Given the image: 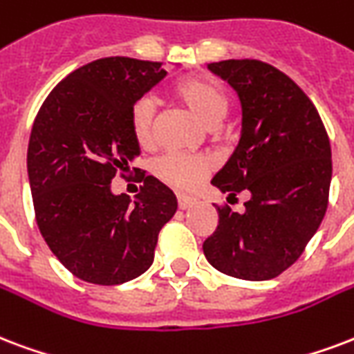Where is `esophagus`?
<instances>
[{"label": "esophagus", "instance_id": "34e87169", "mask_svg": "<svg viewBox=\"0 0 354 354\" xmlns=\"http://www.w3.org/2000/svg\"><path fill=\"white\" fill-rule=\"evenodd\" d=\"M196 204V201L193 196H185V195H178V207L180 209H189Z\"/></svg>", "mask_w": 354, "mask_h": 354}]
</instances>
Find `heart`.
I'll return each instance as SVG.
<instances>
[{"label":"heart","instance_id":"obj_1","mask_svg":"<svg viewBox=\"0 0 354 354\" xmlns=\"http://www.w3.org/2000/svg\"><path fill=\"white\" fill-rule=\"evenodd\" d=\"M174 98L187 107L201 122L213 128L225 120L230 109V96L219 83L204 77H185L174 85ZM153 104L150 98L137 100L129 111V129L141 145L148 148L153 145ZM215 167L209 156L167 152L153 163V174L167 185L176 189H193L204 180L207 172Z\"/></svg>","mask_w":354,"mask_h":354}]
</instances>
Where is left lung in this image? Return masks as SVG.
Masks as SVG:
<instances>
[{"label":"left lung","instance_id":"left-lung-1","mask_svg":"<svg viewBox=\"0 0 354 354\" xmlns=\"http://www.w3.org/2000/svg\"><path fill=\"white\" fill-rule=\"evenodd\" d=\"M241 102V137L212 183L236 196L245 212L217 206L219 225L202 249L217 271L269 280L303 254L328 204L333 159L327 129L295 81L256 59L207 64Z\"/></svg>","mask_w":354,"mask_h":354}]
</instances>
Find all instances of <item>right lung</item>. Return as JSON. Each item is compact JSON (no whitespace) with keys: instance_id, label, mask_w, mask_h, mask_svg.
Here are the masks:
<instances>
[{"instance_id":"add662e5","label":"right lung","mask_w":354,"mask_h":354,"mask_svg":"<svg viewBox=\"0 0 354 354\" xmlns=\"http://www.w3.org/2000/svg\"><path fill=\"white\" fill-rule=\"evenodd\" d=\"M165 75L163 63L98 59L66 75L35 118L27 174L37 225L57 260L91 284L145 273L159 230L176 213V196L158 178L142 174L133 202L111 191L115 174L141 153L131 105Z\"/></svg>"}]
</instances>
